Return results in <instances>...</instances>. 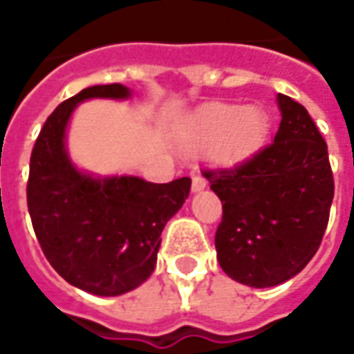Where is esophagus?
I'll list each match as a JSON object with an SVG mask.
<instances>
[{
  "label": "esophagus",
  "instance_id": "esophagus-1",
  "mask_svg": "<svg viewBox=\"0 0 354 354\" xmlns=\"http://www.w3.org/2000/svg\"><path fill=\"white\" fill-rule=\"evenodd\" d=\"M207 187V180L201 176L199 172H193L192 174V189L193 192H201V189H205Z\"/></svg>",
  "mask_w": 354,
  "mask_h": 354
}]
</instances>
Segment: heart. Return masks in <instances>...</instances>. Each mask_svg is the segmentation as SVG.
Returning <instances> with one entry per match:
<instances>
[{"mask_svg":"<svg viewBox=\"0 0 354 354\" xmlns=\"http://www.w3.org/2000/svg\"><path fill=\"white\" fill-rule=\"evenodd\" d=\"M269 129L267 113L258 106L222 104L203 115L197 129V144L220 140L218 157L225 162H237L254 153Z\"/></svg>","mask_w":354,"mask_h":354,"instance_id":"1","label":"heart"}]
</instances>
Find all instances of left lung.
<instances>
[{"instance_id":"8db88e82","label":"left lung","mask_w":354,"mask_h":354,"mask_svg":"<svg viewBox=\"0 0 354 354\" xmlns=\"http://www.w3.org/2000/svg\"><path fill=\"white\" fill-rule=\"evenodd\" d=\"M274 140L233 169L203 170L222 201L218 261L233 281L267 288L288 281L319 250L334 199L328 146L299 102L277 96Z\"/></svg>"}]
</instances>
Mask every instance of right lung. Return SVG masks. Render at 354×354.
I'll return each instance as SVG.
<instances>
[{
    "label": "right lung",
    "mask_w": 354,
    "mask_h": 354,
    "mask_svg": "<svg viewBox=\"0 0 354 354\" xmlns=\"http://www.w3.org/2000/svg\"><path fill=\"white\" fill-rule=\"evenodd\" d=\"M129 96L119 83L83 88L47 117L30 157L28 210L43 254L64 281L96 296L131 292L153 273L162 227L192 189L189 178L151 184L73 167L64 138L75 106Z\"/></svg>",
    "instance_id": "right-lung-1"
}]
</instances>
